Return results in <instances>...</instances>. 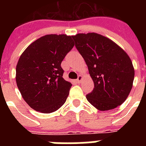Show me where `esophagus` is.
Wrapping results in <instances>:
<instances>
[{
    "instance_id": "esophagus-1",
    "label": "esophagus",
    "mask_w": 146,
    "mask_h": 146,
    "mask_svg": "<svg viewBox=\"0 0 146 146\" xmlns=\"http://www.w3.org/2000/svg\"><path fill=\"white\" fill-rule=\"evenodd\" d=\"M82 76L81 75H80L79 76H78L77 80H76V82H78V83H80V82L82 81Z\"/></svg>"
}]
</instances>
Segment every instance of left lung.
<instances>
[{
    "label": "left lung",
    "instance_id": "left-lung-1",
    "mask_svg": "<svg viewBox=\"0 0 146 146\" xmlns=\"http://www.w3.org/2000/svg\"><path fill=\"white\" fill-rule=\"evenodd\" d=\"M76 48L88 66L95 88L86 95L99 111H108L126 101L133 87V63L127 53L108 38L95 33L73 35Z\"/></svg>",
    "mask_w": 146,
    "mask_h": 146
}]
</instances>
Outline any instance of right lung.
<instances>
[{
    "label": "right lung",
    "instance_id": "add662e5",
    "mask_svg": "<svg viewBox=\"0 0 146 146\" xmlns=\"http://www.w3.org/2000/svg\"><path fill=\"white\" fill-rule=\"evenodd\" d=\"M73 36L46 35L24 50L16 68V81L25 102L33 109L49 113L60 108L72 84L63 78L60 64L73 48Z\"/></svg>",
    "mask_w": 146,
    "mask_h": 146
}]
</instances>
